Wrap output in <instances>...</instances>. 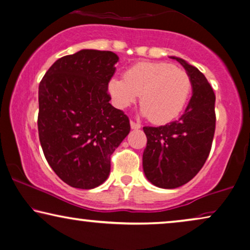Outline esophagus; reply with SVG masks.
Returning <instances> with one entry per match:
<instances>
[{
  "instance_id": "esophagus-1",
  "label": "esophagus",
  "mask_w": 250,
  "mask_h": 250,
  "mask_svg": "<svg viewBox=\"0 0 250 250\" xmlns=\"http://www.w3.org/2000/svg\"><path fill=\"white\" fill-rule=\"evenodd\" d=\"M130 126H131V129H140V124L138 122H135V121H130Z\"/></svg>"
}]
</instances>
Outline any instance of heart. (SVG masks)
I'll list each match as a JSON object with an SVG mask.
<instances>
[{"label":"heart","mask_w":250,"mask_h":250,"mask_svg":"<svg viewBox=\"0 0 250 250\" xmlns=\"http://www.w3.org/2000/svg\"><path fill=\"white\" fill-rule=\"evenodd\" d=\"M108 90L119 107L139 97L143 113L154 124H167L180 114L191 91V79L184 69L167 62H142L129 68L125 78L113 77Z\"/></svg>","instance_id":"b5f03b06"}]
</instances>
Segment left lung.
<instances>
[{"label": "left lung", "instance_id": "obj_1", "mask_svg": "<svg viewBox=\"0 0 250 250\" xmlns=\"http://www.w3.org/2000/svg\"><path fill=\"white\" fill-rule=\"evenodd\" d=\"M191 79L192 95L178 120L161 126H144L147 145L143 168L154 186L174 189L187 184L209 155L215 132V94L206 77L185 60L171 56Z\"/></svg>", "mask_w": 250, "mask_h": 250}]
</instances>
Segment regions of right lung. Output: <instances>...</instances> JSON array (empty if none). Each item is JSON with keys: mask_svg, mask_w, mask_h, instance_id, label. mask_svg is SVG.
<instances>
[{"mask_svg": "<svg viewBox=\"0 0 250 250\" xmlns=\"http://www.w3.org/2000/svg\"><path fill=\"white\" fill-rule=\"evenodd\" d=\"M119 56L82 50L55 61L38 87V135L45 159L73 188L106 180L111 155L130 131L129 118L110 104L108 83Z\"/></svg>", "mask_w": 250, "mask_h": 250, "instance_id": "1", "label": "right lung"}]
</instances>
